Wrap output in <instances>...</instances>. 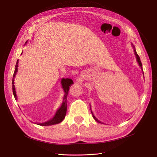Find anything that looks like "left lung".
<instances>
[{
	"label": "left lung",
	"instance_id": "8db88e82",
	"mask_svg": "<svg viewBox=\"0 0 157 157\" xmlns=\"http://www.w3.org/2000/svg\"><path fill=\"white\" fill-rule=\"evenodd\" d=\"M132 47H133V48H134V54H135V56H136V60H137V63H138V64H139V65H140V67H141V70L143 71V68H142V64H141V60H140V57H139V56L137 55V52H136V49H135V47H134V46L132 44ZM144 73V72H143ZM91 113H92V116H93V117H94V118L95 120H96L98 122H99V123H101L100 121H99L98 118L94 116V115L93 114V112L91 111Z\"/></svg>",
	"mask_w": 157,
	"mask_h": 157
}]
</instances>
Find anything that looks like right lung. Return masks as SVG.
I'll return each mask as SVG.
<instances>
[{"label":"right lung","instance_id":"1","mask_svg":"<svg viewBox=\"0 0 157 157\" xmlns=\"http://www.w3.org/2000/svg\"><path fill=\"white\" fill-rule=\"evenodd\" d=\"M27 42V41L25 42V44ZM18 62H19V60L17 59L16 67H15V71H14V73L13 75V78H12V91H13V96L16 99V100H17V98L16 95L15 86H14V78L16 77V75L17 74V70H18L17 69ZM61 86H62V88L64 91V96L63 98V102L61 103V105L60 106V107L58 109V110H57V111L56 112L54 116L53 117V118H52L50 120L46 121L45 122L36 123V124L40 125V126H51V125H54L56 124H59V123H60L61 122H62L63 120L65 118L66 112H67V96L69 93V90L71 85L73 84V80L71 78H62L61 80ZM35 124H36V123H35Z\"/></svg>","mask_w":157,"mask_h":157}]
</instances>
